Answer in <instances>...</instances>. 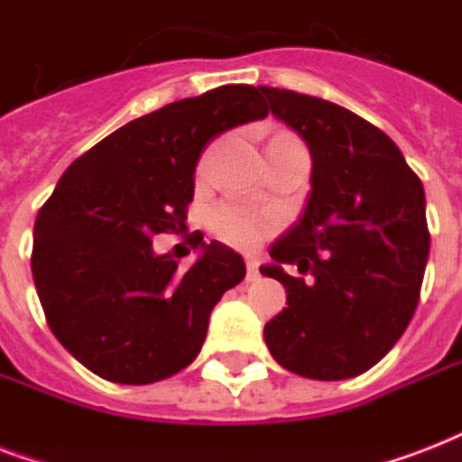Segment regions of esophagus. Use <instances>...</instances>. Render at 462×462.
<instances>
[{
    "instance_id": "obj_1",
    "label": "esophagus",
    "mask_w": 462,
    "mask_h": 462,
    "mask_svg": "<svg viewBox=\"0 0 462 462\" xmlns=\"http://www.w3.org/2000/svg\"><path fill=\"white\" fill-rule=\"evenodd\" d=\"M259 278V261L246 259V281H256Z\"/></svg>"
}]
</instances>
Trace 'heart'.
<instances>
[{
    "instance_id": "1",
    "label": "heart",
    "mask_w": 462,
    "mask_h": 462,
    "mask_svg": "<svg viewBox=\"0 0 462 462\" xmlns=\"http://www.w3.org/2000/svg\"><path fill=\"white\" fill-rule=\"evenodd\" d=\"M210 227L227 245L252 249L278 227V217L266 210H254L235 201L217 203L210 210Z\"/></svg>"
}]
</instances>
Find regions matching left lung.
<instances>
[{"label": "left lung", "instance_id": "1", "mask_svg": "<svg viewBox=\"0 0 462 462\" xmlns=\"http://www.w3.org/2000/svg\"><path fill=\"white\" fill-rule=\"evenodd\" d=\"M271 112L314 160L300 223L273 246L261 273L282 282L288 309L263 337L304 379L365 374L405 333L430 256L424 189L401 148L355 112L321 97L261 86ZM298 266L290 276L282 265Z\"/></svg>", "mask_w": 462, "mask_h": 462}]
</instances>
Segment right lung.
I'll return each mask as SVG.
<instances>
[{"mask_svg":"<svg viewBox=\"0 0 462 462\" xmlns=\"http://www.w3.org/2000/svg\"><path fill=\"white\" fill-rule=\"evenodd\" d=\"M266 115L259 88L220 86L134 119L61 174L35 217L31 268L54 337L86 369L143 386L201 352L210 311L245 281V261L194 232L201 256L181 268L153 239L187 227L206 143Z\"/></svg>","mask_w":462,"mask_h":462,"instance_id":"obj_1","label":"right lung"}]
</instances>
